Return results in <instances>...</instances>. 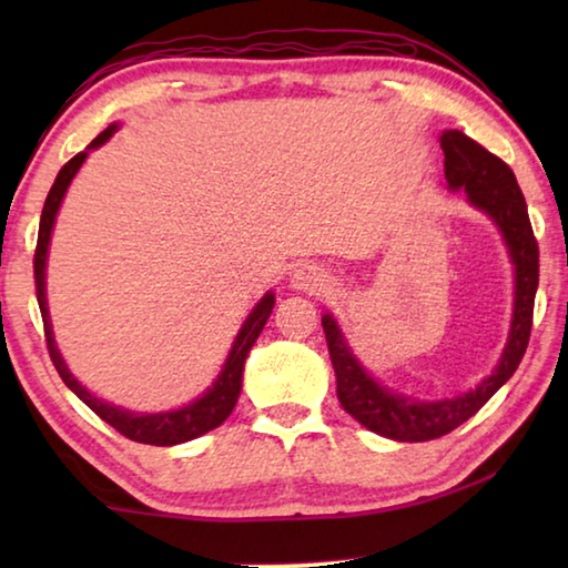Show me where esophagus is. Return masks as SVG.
Segmentation results:
<instances>
[{
	"instance_id": "34e87169",
	"label": "esophagus",
	"mask_w": 568,
	"mask_h": 568,
	"mask_svg": "<svg viewBox=\"0 0 568 568\" xmlns=\"http://www.w3.org/2000/svg\"><path fill=\"white\" fill-rule=\"evenodd\" d=\"M293 285L301 287V291H307V293H321V291H325L328 281H325V275L315 271V267L305 265V267H301V271H295Z\"/></svg>"
}]
</instances>
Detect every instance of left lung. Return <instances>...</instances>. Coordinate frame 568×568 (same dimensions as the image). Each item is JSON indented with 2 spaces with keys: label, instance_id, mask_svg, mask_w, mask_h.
Segmentation results:
<instances>
[{
  "label": "left lung",
  "instance_id": "1",
  "mask_svg": "<svg viewBox=\"0 0 568 568\" xmlns=\"http://www.w3.org/2000/svg\"><path fill=\"white\" fill-rule=\"evenodd\" d=\"M440 150L446 155L444 168L448 185L454 190L464 187L470 203L496 220L508 250H511L516 265V305L511 335H508L501 363L496 365L491 376L478 383L476 390H468L458 398L420 403L416 398L396 396L365 376L358 361L345 348L338 325L331 315H323V333L328 341L335 381H338L335 393H338L343 410L351 413L373 434L408 440V444L434 440L456 430L514 376L528 348V338H531L534 297L538 287V243L514 170L460 130L444 132Z\"/></svg>",
  "mask_w": 568,
  "mask_h": 568
}]
</instances>
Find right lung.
Returning a JSON list of instances; mask_svg holds the SVG:
<instances>
[{
    "label": "right lung",
    "mask_w": 568,
    "mask_h": 568,
    "mask_svg": "<svg viewBox=\"0 0 568 568\" xmlns=\"http://www.w3.org/2000/svg\"><path fill=\"white\" fill-rule=\"evenodd\" d=\"M112 132H114V124L104 132H100L98 138L90 142L88 150L100 148ZM88 150L77 152V155L60 170V175H57L50 195H47V200H44L42 217H40V235H37V247H34V287H37V303H40V311H42L47 351H50V358L54 363L57 373H60V378L67 383V388H70L77 398L88 403V406L98 413L104 423H110L118 434H122L130 440H138V444H150V446L185 444V440H192V438L207 434V430L217 428L220 423H223L230 413H233L237 396H240V386H243L245 358H247L250 348H253V343L257 341V335H261L263 325L267 323V318H271L275 297H273V293H267L263 301L255 305V311L250 313V318L245 321L243 331L237 333L235 345L227 355L223 373H220L215 386L210 388L200 400L190 403V406L180 408V410L138 416V413L122 410L118 406H110V403H102L100 398H94L88 388H82L80 383L74 381L72 373L67 371L60 351H57L54 338H52L50 313H47V297H44V263H47V247H50L54 215H57V210H60V203H62L67 187H70L74 172L80 170L84 158H88Z\"/></svg>",
    "instance_id": "right-lung-1"
}]
</instances>
